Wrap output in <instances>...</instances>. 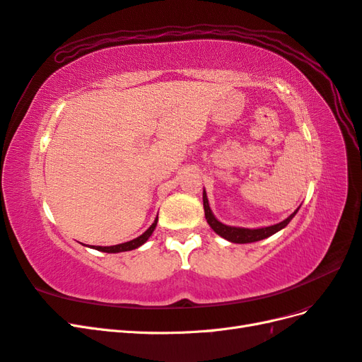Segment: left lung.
Listing matches in <instances>:
<instances>
[{
    "instance_id": "1",
    "label": "left lung",
    "mask_w": 362,
    "mask_h": 362,
    "mask_svg": "<svg viewBox=\"0 0 362 362\" xmlns=\"http://www.w3.org/2000/svg\"><path fill=\"white\" fill-rule=\"evenodd\" d=\"M202 199H204V211H205V218H206L208 225H210L214 229L216 234H218L221 237L226 238L228 242H233V243H252V242H258V240H262V238H267L275 233L281 231L282 228H286L290 223L291 218L294 217V214L298 213V210H296L290 217L286 218V221H282L281 223H276V225L266 226V228H258V229L237 228V226L223 225V223L217 221L214 214L211 213L210 205H208L205 190H204V194H202Z\"/></svg>"
}]
</instances>
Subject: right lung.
Listing matches in <instances>:
<instances>
[{"mask_svg":"<svg viewBox=\"0 0 362 362\" xmlns=\"http://www.w3.org/2000/svg\"><path fill=\"white\" fill-rule=\"evenodd\" d=\"M157 221H158V216L154 221V223H152L146 231L141 234L140 237L131 240V242H127V243H122V245H116V246H92L93 249L96 250H101V252H107V254H116V252H127V250H133V249H137L139 246L144 245L146 240L151 237V234L154 233V229L157 226Z\"/></svg>","mask_w":362,"mask_h":362,"instance_id":"obj_1","label":"right lung"}]
</instances>
